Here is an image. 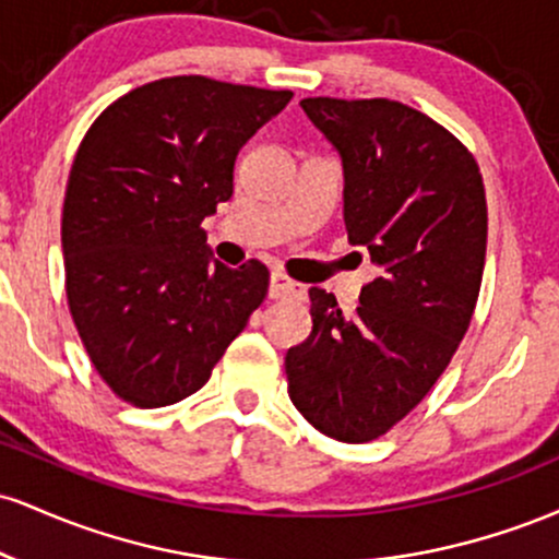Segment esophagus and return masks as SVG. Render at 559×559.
Segmentation results:
<instances>
[{"mask_svg":"<svg viewBox=\"0 0 559 559\" xmlns=\"http://www.w3.org/2000/svg\"><path fill=\"white\" fill-rule=\"evenodd\" d=\"M297 294H301V286L294 284L292 278H286L284 273H273L271 275V299L297 297Z\"/></svg>","mask_w":559,"mask_h":559,"instance_id":"1","label":"esophagus"}]
</instances>
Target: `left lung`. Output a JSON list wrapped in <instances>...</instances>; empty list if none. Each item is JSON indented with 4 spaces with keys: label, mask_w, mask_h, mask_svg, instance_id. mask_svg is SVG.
I'll use <instances>...</instances> for the list:
<instances>
[{
    "label": "left lung",
    "mask_w": 559,
    "mask_h": 559,
    "mask_svg": "<svg viewBox=\"0 0 559 559\" xmlns=\"http://www.w3.org/2000/svg\"><path fill=\"white\" fill-rule=\"evenodd\" d=\"M299 105L342 155L346 236L381 275L355 316L310 288L312 333L286 352L288 396L320 433L365 444L418 407L471 325L489 236L484 178L463 141L402 102Z\"/></svg>",
    "instance_id": "1"
}]
</instances>
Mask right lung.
<instances>
[{
    "label": "right lung",
    "mask_w": 559,
    "mask_h": 559,
    "mask_svg": "<svg viewBox=\"0 0 559 559\" xmlns=\"http://www.w3.org/2000/svg\"><path fill=\"white\" fill-rule=\"evenodd\" d=\"M173 75L115 99L83 136L62 204L70 316L118 400L176 404L267 297L260 260L210 262L202 221L234 194L236 155L292 99Z\"/></svg>",
    "instance_id": "right-lung-1"
}]
</instances>
